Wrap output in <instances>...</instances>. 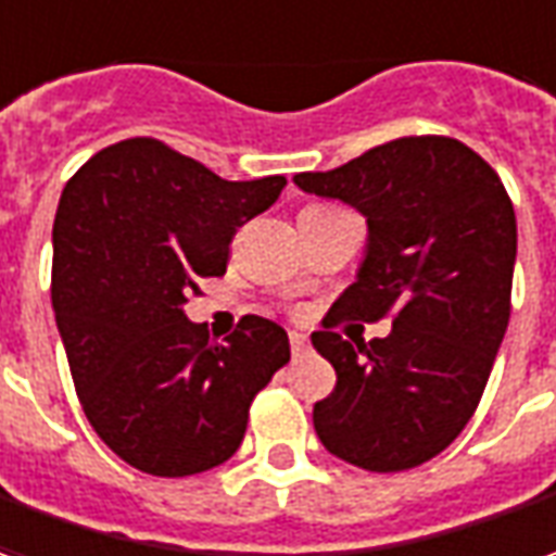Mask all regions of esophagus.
<instances>
[{"label": "esophagus", "instance_id": "obj_1", "mask_svg": "<svg viewBox=\"0 0 556 556\" xmlns=\"http://www.w3.org/2000/svg\"><path fill=\"white\" fill-rule=\"evenodd\" d=\"M289 343H291V352H294V355H304L306 349H309V340H306V333H301V331H291Z\"/></svg>", "mask_w": 556, "mask_h": 556}]
</instances>
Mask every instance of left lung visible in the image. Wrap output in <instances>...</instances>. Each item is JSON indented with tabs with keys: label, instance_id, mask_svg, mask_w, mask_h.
I'll list each match as a JSON object with an SVG mask.
<instances>
[{
	"label": "left lung",
	"instance_id": "left-lung-1",
	"mask_svg": "<svg viewBox=\"0 0 556 556\" xmlns=\"http://www.w3.org/2000/svg\"><path fill=\"white\" fill-rule=\"evenodd\" d=\"M367 219L358 277L337 316L391 333L349 343L313 333L337 386L313 406L321 445L370 472H400L448 448L479 406L506 337L518 223L496 170L467 143L421 135L372 147L333 170L294 174Z\"/></svg>",
	"mask_w": 556,
	"mask_h": 556
}]
</instances>
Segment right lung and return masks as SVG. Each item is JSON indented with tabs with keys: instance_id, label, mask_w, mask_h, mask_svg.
Here are the masks:
<instances>
[{
	"instance_id": "obj_1",
	"label": "right lung",
	"mask_w": 556,
	"mask_h": 556,
	"mask_svg": "<svg viewBox=\"0 0 556 556\" xmlns=\"http://www.w3.org/2000/svg\"><path fill=\"white\" fill-rule=\"evenodd\" d=\"M286 177L223 180L156 138L111 143L65 184L53 219V313L92 430L129 467L180 479L238 452L252 397L289 361L277 321L243 316L225 343L186 294L219 277L240 225Z\"/></svg>"
}]
</instances>
